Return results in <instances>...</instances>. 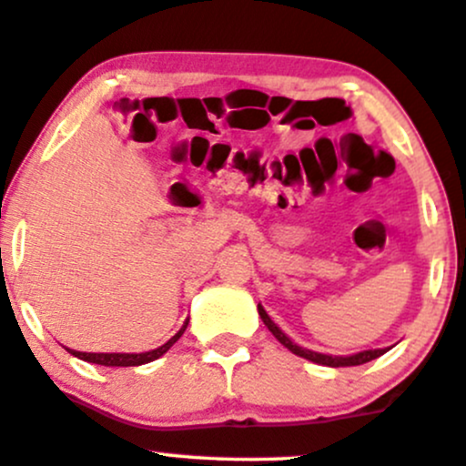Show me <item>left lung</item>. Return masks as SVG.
Listing matches in <instances>:
<instances>
[{
	"label": "left lung",
	"instance_id": "8db88e82",
	"mask_svg": "<svg viewBox=\"0 0 466 466\" xmlns=\"http://www.w3.org/2000/svg\"><path fill=\"white\" fill-rule=\"evenodd\" d=\"M258 314H260L262 322L268 327V331L275 335L277 339L281 341V344L286 346L288 350L294 352V355L303 357V359H309V361L314 363H320V365H329V368H349V365H361V363H368L372 361V359L385 355L387 349H379V350H363V352H357V355H350V357H333V355H322V352H314V350H308V349H301V346H297L294 341L288 338V335L281 331L279 327L275 325L273 320H270L267 311H264L262 305H258Z\"/></svg>",
	"mask_w": 466,
	"mask_h": 466
}]
</instances>
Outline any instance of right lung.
<instances>
[{
	"instance_id": "obj_1",
	"label": "right lung",
	"mask_w": 466,
	"mask_h": 466,
	"mask_svg": "<svg viewBox=\"0 0 466 466\" xmlns=\"http://www.w3.org/2000/svg\"><path fill=\"white\" fill-rule=\"evenodd\" d=\"M187 325H189V320H187L185 327H182L180 331L176 333L174 338L167 341V344H163L161 349L148 350V352H137V355H128V352H81V350H70V349H66V350L70 352V355L84 359V361L96 363V365H107V368H131V365L150 363V361H155V359H158L161 355H165V352L172 349L176 341L180 339V335L185 333Z\"/></svg>"
}]
</instances>
